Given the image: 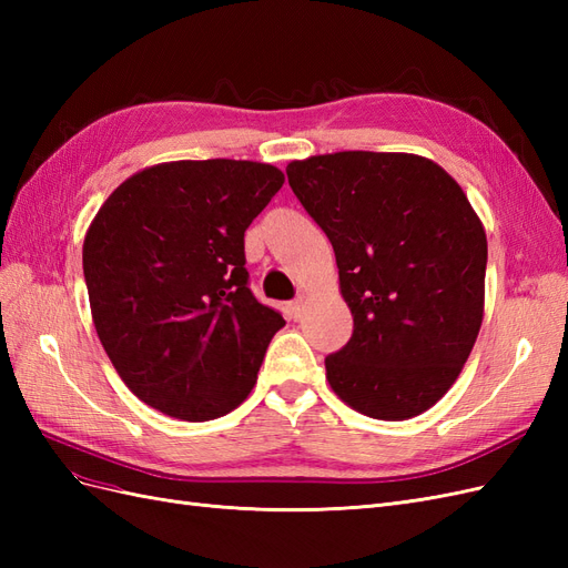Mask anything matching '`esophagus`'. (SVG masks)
Instances as JSON below:
<instances>
[{"label":"esophagus","instance_id":"obj_1","mask_svg":"<svg viewBox=\"0 0 568 568\" xmlns=\"http://www.w3.org/2000/svg\"><path fill=\"white\" fill-rule=\"evenodd\" d=\"M288 311H291V317H294L296 322H298V320H303V313H305V301H303V298L294 301V303L288 305Z\"/></svg>","mask_w":568,"mask_h":568}]
</instances>
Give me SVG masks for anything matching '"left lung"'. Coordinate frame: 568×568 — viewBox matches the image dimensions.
Here are the masks:
<instances>
[{
  "instance_id": "1",
  "label": "left lung",
  "mask_w": 568,
  "mask_h": 568,
  "mask_svg": "<svg viewBox=\"0 0 568 568\" xmlns=\"http://www.w3.org/2000/svg\"><path fill=\"white\" fill-rule=\"evenodd\" d=\"M286 175L329 236L353 315L351 341L324 359L326 382L372 419L422 415L457 382L484 322V222L417 153H322Z\"/></svg>"
}]
</instances>
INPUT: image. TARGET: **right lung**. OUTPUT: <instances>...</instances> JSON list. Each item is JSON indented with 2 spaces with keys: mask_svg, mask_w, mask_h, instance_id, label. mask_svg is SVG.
Here are the masks:
<instances>
[{
  "mask_svg": "<svg viewBox=\"0 0 568 568\" xmlns=\"http://www.w3.org/2000/svg\"><path fill=\"white\" fill-rule=\"evenodd\" d=\"M284 184L257 161H170L113 189L82 244L94 329L136 398L184 422L242 405L286 324L248 288L244 232Z\"/></svg>",
  "mask_w": 568,
  "mask_h": 568,
  "instance_id": "add662e5",
  "label": "right lung"
}]
</instances>
